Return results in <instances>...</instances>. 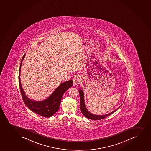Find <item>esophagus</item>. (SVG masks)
<instances>
[{
  "label": "esophagus",
  "mask_w": 151,
  "mask_h": 151,
  "mask_svg": "<svg viewBox=\"0 0 151 151\" xmlns=\"http://www.w3.org/2000/svg\"><path fill=\"white\" fill-rule=\"evenodd\" d=\"M81 81V79L78 75H76L73 79V84L74 85H78Z\"/></svg>",
  "instance_id": "esophagus-1"
}]
</instances>
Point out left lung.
Segmentation results:
<instances>
[{"mask_svg":"<svg viewBox=\"0 0 151 151\" xmlns=\"http://www.w3.org/2000/svg\"><path fill=\"white\" fill-rule=\"evenodd\" d=\"M79 96H80V110H81L82 113L83 114V115L88 119L93 120H98L104 119L106 117H108V116L114 113V112H115L120 107V106H119L117 109H116L115 110H114L113 112H111L110 113L107 114L106 115H94L93 114L91 113V112H89L87 110L86 108V106H85L83 91L79 89Z\"/></svg>","mask_w":151,"mask_h":151,"instance_id":"obj_1","label":"left lung"}]
</instances>
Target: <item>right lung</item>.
Returning <instances> with one entry per match:
<instances>
[{
	"label": "right lung",
	"instance_id": "1",
	"mask_svg": "<svg viewBox=\"0 0 151 151\" xmlns=\"http://www.w3.org/2000/svg\"><path fill=\"white\" fill-rule=\"evenodd\" d=\"M25 57V54L22 59L19 74V86L24 102L28 108L33 112L42 117L49 118L53 115L59 110L63 95L67 90L73 86V81L70 80L60 84L50 96L43 101H35L31 100L26 96L20 81V72L22 64Z\"/></svg>",
	"mask_w": 151,
	"mask_h": 151
}]
</instances>
